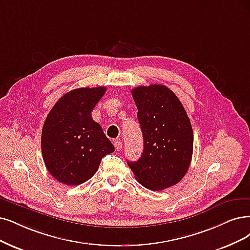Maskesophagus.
Returning <instances> with one entry per match:
<instances>
[{
	"instance_id": "obj_1",
	"label": "esophagus",
	"mask_w": 250,
	"mask_h": 250,
	"mask_svg": "<svg viewBox=\"0 0 250 250\" xmlns=\"http://www.w3.org/2000/svg\"><path fill=\"white\" fill-rule=\"evenodd\" d=\"M114 146H115V149L117 151L122 150V148H123V142L120 141V140H116V141H114Z\"/></svg>"
}]
</instances>
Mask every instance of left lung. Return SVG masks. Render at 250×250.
Returning <instances> with one entry per match:
<instances>
[{"label": "left lung", "mask_w": 250, "mask_h": 250, "mask_svg": "<svg viewBox=\"0 0 250 250\" xmlns=\"http://www.w3.org/2000/svg\"><path fill=\"white\" fill-rule=\"evenodd\" d=\"M143 134L144 149L137 162H127L141 186L162 190L187 174L193 148V133L181 102L165 85L132 89Z\"/></svg>", "instance_id": "1"}]
</instances>
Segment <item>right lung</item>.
<instances>
[{
	"mask_svg": "<svg viewBox=\"0 0 250 250\" xmlns=\"http://www.w3.org/2000/svg\"><path fill=\"white\" fill-rule=\"evenodd\" d=\"M106 87H81L63 95L50 110L44 123L41 148L46 168L58 181L79 186L90 179L102 159L114 146L91 111Z\"/></svg>",
	"mask_w": 250,
	"mask_h": 250,
	"instance_id": "1",
	"label": "right lung"
}]
</instances>
